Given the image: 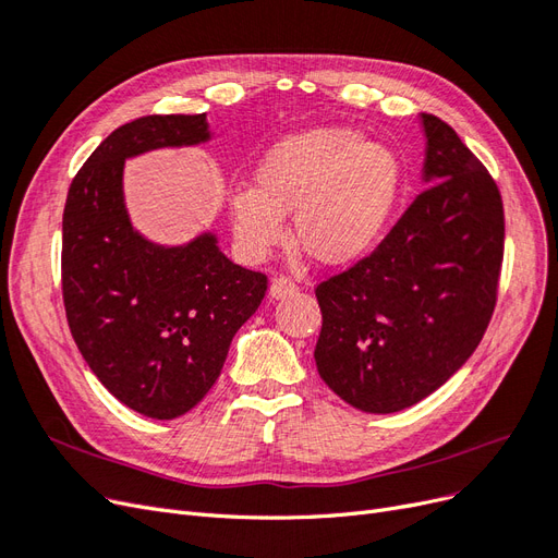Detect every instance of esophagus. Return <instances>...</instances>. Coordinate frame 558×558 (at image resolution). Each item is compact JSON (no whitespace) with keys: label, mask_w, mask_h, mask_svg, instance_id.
I'll list each match as a JSON object with an SVG mask.
<instances>
[{"label":"esophagus","mask_w":558,"mask_h":558,"mask_svg":"<svg viewBox=\"0 0 558 558\" xmlns=\"http://www.w3.org/2000/svg\"><path fill=\"white\" fill-rule=\"evenodd\" d=\"M295 293H298V286L286 277H277V279H272V283H269V298L272 300H283V298H291Z\"/></svg>","instance_id":"esophagus-1"}]
</instances>
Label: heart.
Listing matches in <instances>:
<instances>
[{"instance_id":"b5f03b06","label":"heart","mask_w":558,"mask_h":558,"mask_svg":"<svg viewBox=\"0 0 558 558\" xmlns=\"http://www.w3.org/2000/svg\"><path fill=\"white\" fill-rule=\"evenodd\" d=\"M391 146L351 128H312L263 156L256 189L230 193L232 230L242 251L263 258L286 240L293 214L298 244L324 265H349L375 248L400 193Z\"/></svg>"}]
</instances>
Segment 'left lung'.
<instances>
[{
  "mask_svg": "<svg viewBox=\"0 0 558 558\" xmlns=\"http://www.w3.org/2000/svg\"><path fill=\"white\" fill-rule=\"evenodd\" d=\"M424 189L384 242L316 286L318 375L351 408L391 414L453 377L492 320L505 244L496 181L445 121L421 113Z\"/></svg>",
  "mask_w": 558,
  "mask_h": 558,
  "instance_id": "8db88e82",
  "label": "left lung"
}]
</instances>
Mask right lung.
Listing matches in <instances>:
<instances>
[{
  "label": "right lung",
  "mask_w": 558,
  "mask_h": 558,
  "mask_svg": "<svg viewBox=\"0 0 558 558\" xmlns=\"http://www.w3.org/2000/svg\"><path fill=\"white\" fill-rule=\"evenodd\" d=\"M211 140L207 113L144 116L113 130L74 177L62 214V298L95 377L130 410L177 418L209 393L267 277L234 265L214 232L165 246L132 226L125 160Z\"/></svg>",
  "instance_id": "1"
}]
</instances>
